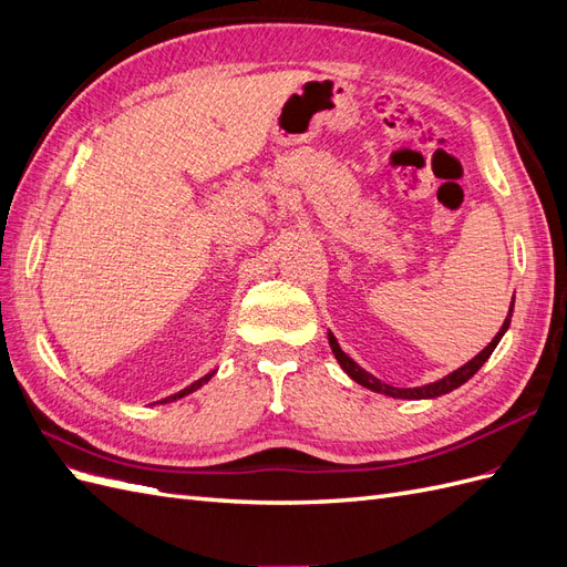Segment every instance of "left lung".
Masks as SVG:
<instances>
[{
    "mask_svg": "<svg viewBox=\"0 0 567 567\" xmlns=\"http://www.w3.org/2000/svg\"><path fill=\"white\" fill-rule=\"evenodd\" d=\"M511 312H513V302H511ZM508 323H511V315L506 317V321H504V326L499 329V333H496V336L492 338L489 346H487L483 352H480V354H475V357L471 359V362H466L461 369L452 371L450 375H444V379H440V381H435V383L421 385V388H392V385H388V383H381L379 379H375V375H371L369 371H364L362 367H359V364L354 362V359H350L346 352L340 350L338 340H336V336H333L331 331H329V346H331V350H333V354H336V359H338V364L342 367V371H346V373L350 375V379L357 381L359 385H364V388H369V390H373V392L388 394V398H398V400H433V398H440V394H447V392L456 390L458 385H463L468 379H473V375L477 373V369L487 362L489 354L494 352V348L499 346V340H502V336L506 333Z\"/></svg>",
    "mask_w": 567,
    "mask_h": 567,
    "instance_id": "1",
    "label": "left lung"
}]
</instances>
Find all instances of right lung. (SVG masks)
I'll list each match as a JSON object with an SVG mask.
<instances>
[{"instance_id": "add662e5", "label": "right lung", "mask_w": 567, "mask_h": 567, "mask_svg": "<svg viewBox=\"0 0 567 567\" xmlns=\"http://www.w3.org/2000/svg\"><path fill=\"white\" fill-rule=\"evenodd\" d=\"M213 375H215V371H210V373H205V375H203V379H198L196 383H192V385H188V388L179 390L177 394H169V398L161 400V404H165V402H175V400H179V398H186V394H188V392H194V390H198L200 385H205V383H208V381L213 379Z\"/></svg>"}]
</instances>
